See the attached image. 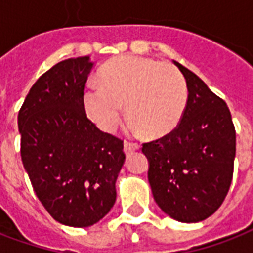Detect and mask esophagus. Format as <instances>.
I'll use <instances>...</instances> for the list:
<instances>
[{
    "mask_svg": "<svg viewBox=\"0 0 253 253\" xmlns=\"http://www.w3.org/2000/svg\"><path fill=\"white\" fill-rule=\"evenodd\" d=\"M140 148V145L137 143H132V141H124V151L125 154H129L132 151H137Z\"/></svg>",
    "mask_w": 253,
    "mask_h": 253,
    "instance_id": "34e87169",
    "label": "esophagus"
}]
</instances>
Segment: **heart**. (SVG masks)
<instances>
[{
	"mask_svg": "<svg viewBox=\"0 0 253 253\" xmlns=\"http://www.w3.org/2000/svg\"><path fill=\"white\" fill-rule=\"evenodd\" d=\"M99 79L101 84H87L84 105L88 119L105 132L117 128L125 104L130 128L151 137L172 132L185 113L187 84L174 66L125 55L105 64Z\"/></svg>",
	"mask_w": 253,
	"mask_h": 253,
	"instance_id": "heart-1",
	"label": "heart"
}]
</instances>
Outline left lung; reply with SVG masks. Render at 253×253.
Wrapping results in <instances>:
<instances>
[{
	"label": "left lung",
	"mask_w": 253,
	"mask_h": 253,
	"mask_svg": "<svg viewBox=\"0 0 253 253\" xmlns=\"http://www.w3.org/2000/svg\"><path fill=\"white\" fill-rule=\"evenodd\" d=\"M189 90L178 126L143 144L148 182L160 209L180 222H200L215 213L229 191L236 130L229 108L193 71L174 62Z\"/></svg>",
	"instance_id": "left-lung-1"
}]
</instances>
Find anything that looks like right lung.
Segmentation results:
<instances>
[{
    "label": "right lung",
    "instance_id": "add662e5",
    "mask_svg": "<svg viewBox=\"0 0 253 253\" xmlns=\"http://www.w3.org/2000/svg\"><path fill=\"white\" fill-rule=\"evenodd\" d=\"M93 62L66 59L29 90L18 112L21 160L32 187L53 220L86 228L116 202L124 141L99 130L86 116L84 84Z\"/></svg>",
    "mask_w": 253,
    "mask_h": 253
}]
</instances>
